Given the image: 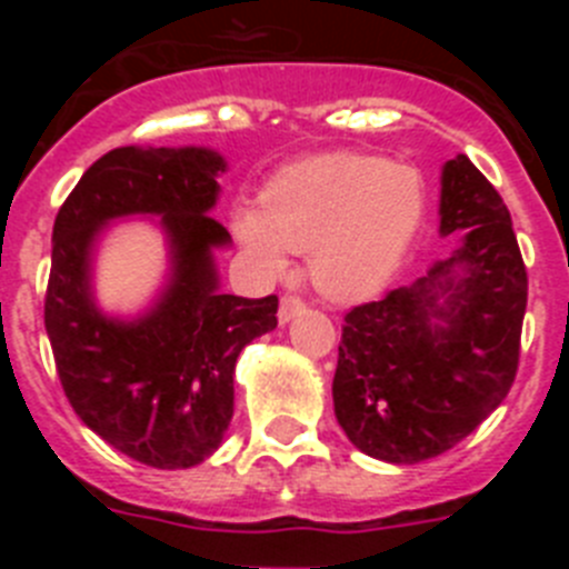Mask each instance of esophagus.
<instances>
[{"label": "esophagus", "mask_w": 569, "mask_h": 569, "mask_svg": "<svg viewBox=\"0 0 569 569\" xmlns=\"http://www.w3.org/2000/svg\"><path fill=\"white\" fill-rule=\"evenodd\" d=\"M301 310H305V301H301V296L284 293L279 301V321H290L296 313H301Z\"/></svg>", "instance_id": "1"}]
</instances>
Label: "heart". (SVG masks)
Segmentation results:
<instances>
[{
	"instance_id": "heart-1",
	"label": "heart",
	"mask_w": 569,
	"mask_h": 569,
	"mask_svg": "<svg viewBox=\"0 0 569 569\" xmlns=\"http://www.w3.org/2000/svg\"><path fill=\"white\" fill-rule=\"evenodd\" d=\"M427 208L413 164L370 153H325L281 170L259 210L236 216L241 244L281 268L284 250H310V279L333 299H365L401 268Z\"/></svg>"
}]
</instances>
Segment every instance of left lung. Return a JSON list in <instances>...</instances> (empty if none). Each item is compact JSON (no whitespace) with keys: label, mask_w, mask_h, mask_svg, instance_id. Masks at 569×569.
<instances>
[{"label":"left lung","mask_w":569,"mask_h":569,"mask_svg":"<svg viewBox=\"0 0 569 569\" xmlns=\"http://www.w3.org/2000/svg\"><path fill=\"white\" fill-rule=\"evenodd\" d=\"M439 233L459 248L410 288L345 316L336 419L361 453L436 459L510 393L519 370L527 270L510 210L467 156L441 170Z\"/></svg>","instance_id":"obj_1"}]
</instances>
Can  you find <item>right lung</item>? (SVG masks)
Segmentation results:
<instances>
[{"label":"right lung","mask_w":569,"mask_h":569,"mask_svg":"<svg viewBox=\"0 0 569 569\" xmlns=\"http://www.w3.org/2000/svg\"><path fill=\"white\" fill-rule=\"evenodd\" d=\"M224 159L204 148H116L90 164L53 222L44 330L79 419L119 453L159 470L202 465L233 419L244 345L279 325V299L219 290L210 216ZM162 214L174 270L153 309L108 320L89 293L92 241L110 218Z\"/></svg>","instance_id":"add662e5"}]
</instances>
